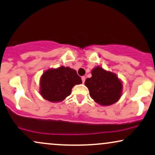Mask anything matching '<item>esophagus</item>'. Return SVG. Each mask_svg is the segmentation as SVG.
Listing matches in <instances>:
<instances>
[{
  "mask_svg": "<svg viewBox=\"0 0 155 155\" xmlns=\"http://www.w3.org/2000/svg\"><path fill=\"white\" fill-rule=\"evenodd\" d=\"M82 79V81H83V83H85V77H84V76H83V77L81 78Z\"/></svg>",
  "mask_w": 155,
  "mask_h": 155,
  "instance_id": "34e87169",
  "label": "esophagus"
}]
</instances>
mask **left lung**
<instances>
[{
    "mask_svg": "<svg viewBox=\"0 0 155 155\" xmlns=\"http://www.w3.org/2000/svg\"><path fill=\"white\" fill-rule=\"evenodd\" d=\"M91 74L92 77L87 78L85 82L91 98L104 106H110L118 101L122 95L123 83L116 74L100 66L93 68Z\"/></svg>",
    "mask_w": 155,
    "mask_h": 155,
    "instance_id": "1",
    "label": "left lung"
}]
</instances>
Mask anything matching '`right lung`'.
I'll return each mask as SVG.
<instances>
[{
  "mask_svg": "<svg viewBox=\"0 0 155 155\" xmlns=\"http://www.w3.org/2000/svg\"><path fill=\"white\" fill-rule=\"evenodd\" d=\"M81 83V77L73 69L64 66L50 68L40 78L39 93L50 102H61L70 95L74 85Z\"/></svg>",
  "mask_w": 155,
  "mask_h": 155,
  "instance_id": "obj_1",
  "label": "right lung"
}]
</instances>
